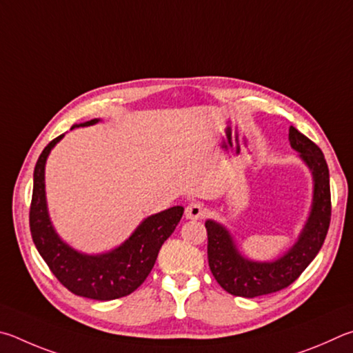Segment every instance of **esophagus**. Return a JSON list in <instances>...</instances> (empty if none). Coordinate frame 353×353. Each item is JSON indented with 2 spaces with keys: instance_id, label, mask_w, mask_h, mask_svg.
<instances>
[{
  "instance_id": "1",
  "label": "esophagus",
  "mask_w": 353,
  "mask_h": 353,
  "mask_svg": "<svg viewBox=\"0 0 353 353\" xmlns=\"http://www.w3.org/2000/svg\"><path fill=\"white\" fill-rule=\"evenodd\" d=\"M184 215H186L188 220H201L206 215V208L203 203L194 201L186 208V212H184Z\"/></svg>"
}]
</instances>
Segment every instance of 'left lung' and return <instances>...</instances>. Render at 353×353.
Wrapping results in <instances>:
<instances>
[{"instance_id":"8db88e82","label":"left lung","mask_w":353,"mask_h":353,"mask_svg":"<svg viewBox=\"0 0 353 353\" xmlns=\"http://www.w3.org/2000/svg\"><path fill=\"white\" fill-rule=\"evenodd\" d=\"M288 141L312 173V206L296 242L274 261L245 257L231 231L215 220H206L208 261L215 281L228 293L242 298L270 294L288 287L301 276L323 246L330 225L329 167L321 148L293 125Z\"/></svg>"}]
</instances>
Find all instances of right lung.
Masks as SVG:
<instances>
[{
    "instance_id": "obj_1",
    "label": "right lung",
    "mask_w": 353,
    "mask_h": 353,
    "mask_svg": "<svg viewBox=\"0 0 353 353\" xmlns=\"http://www.w3.org/2000/svg\"><path fill=\"white\" fill-rule=\"evenodd\" d=\"M101 122L91 119L71 127H90ZM65 134L49 142L34 169V190L30 203L29 225L32 240L52 274L77 296L97 301H111L133 293L147 279L161 246L175 231L184 208L173 206L148 215L127 240L99 254H86L68 245L59 236L49 217L46 201L45 167L49 153Z\"/></svg>"
}]
</instances>
